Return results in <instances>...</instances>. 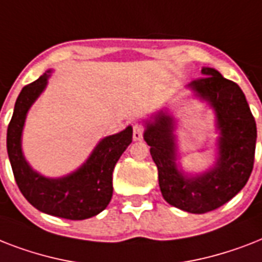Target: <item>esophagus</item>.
<instances>
[{
    "label": "esophagus",
    "instance_id": "34e87169",
    "mask_svg": "<svg viewBox=\"0 0 262 262\" xmlns=\"http://www.w3.org/2000/svg\"><path fill=\"white\" fill-rule=\"evenodd\" d=\"M144 136V127L141 125H135L133 126V140L135 141H140V140H143Z\"/></svg>",
    "mask_w": 262,
    "mask_h": 262
}]
</instances>
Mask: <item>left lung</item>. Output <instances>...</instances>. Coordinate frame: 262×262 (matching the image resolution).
I'll use <instances>...</instances> for the list:
<instances>
[{
    "label": "left lung",
    "instance_id": "left-lung-1",
    "mask_svg": "<svg viewBox=\"0 0 262 262\" xmlns=\"http://www.w3.org/2000/svg\"><path fill=\"white\" fill-rule=\"evenodd\" d=\"M201 75L187 87L215 110L220 137L213 167L193 177L178 170L171 115L159 113L144 132L163 199L190 213L213 211L238 194L252 174L256 152V121L239 85L212 68H203Z\"/></svg>",
    "mask_w": 262,
    "mask_h": 262
}]
</instances>
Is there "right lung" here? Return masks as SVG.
Returning a JSON list of instances; mask_svg holds the SVG:
<instances>
[{
    "mask_svg": "<svg viewBox=\"0 0 262 262\" xmlns=\"http://www.w3.org/2000/svg\"><path fill=\"white\" fill-rule=\"evenodd\" d=\"M50 73V71H47ZM45 73L23 88L8 125L6 148L18 189L27 201L47 215L69 220H84L98 215L113 195V171L123 151L132 143L133 129L127 126L108 136L95 147L87 162L62 178H46L34 171L21 151V133L27 113L46 88Z\"/></svg>",
    "mask_w": 262,
    "mask_h": 262,
    "instance_id": "1",
    "label": "right lung"
}]
</instances>
